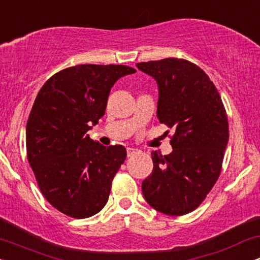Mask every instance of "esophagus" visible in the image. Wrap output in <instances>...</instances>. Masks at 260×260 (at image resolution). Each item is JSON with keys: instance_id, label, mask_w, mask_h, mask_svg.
Wrapping results in <instances>:
<instances>
[{"instance_id": "1", "label": "esophagus", "mask_w": 260, "mask_h": 260, "mask_svg": "<svg viewBox=\"0 0 260 260\" xmlns=\"http://www.w3.org/2000/svg\"><path fill=\"white\" fill-rule=\"evenodd\" d=\"M137 153V149H134V148H127V156L129 157V156H133L134 154Z\"/></svg>"}]
</instances>
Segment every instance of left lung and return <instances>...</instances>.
I'll list each match as a JSON object with an SVG mask.
<instances>
[{
  "instance_id": "obj_1",
  "label": "left lung",
  "mask_w": 260,
  "mask_h": 260,
  "mask_svg": "<svg viewBox=\"0 0 260 260\" xmlns=\"http://www.w3.org/2000/svg\"><path fill=\"white\" fill-rule=\"evenodd\" d=\"M159 89L157 118L174 128L172 153H151L153 172L142 183L150 207L166 215H184L198 207L221 171L229 122L214 83L186 59L137 63Z\"/></svg>"
}]
</instances>
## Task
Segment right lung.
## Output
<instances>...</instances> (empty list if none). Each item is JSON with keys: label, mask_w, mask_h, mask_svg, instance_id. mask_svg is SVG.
<instances>
[{"label": "right lung", "mask_w": 260, "mask_h": 260, "mask_svg": "<svg viewBox=\"0 0 260 260\" xmlns=\"http://www.w3.org/2000/svg\"><path fill=\"white\" fill-rule=\"evenodd\" d=\"M133 73L128 66L78 64L56 73L39 91L26 123V154L41 193L66 215L85 219L109 201L127 151L104 147L88 131L105 115L113 84Z\"/></svg>", "instance_id": "add662e5"}]
</instances>
